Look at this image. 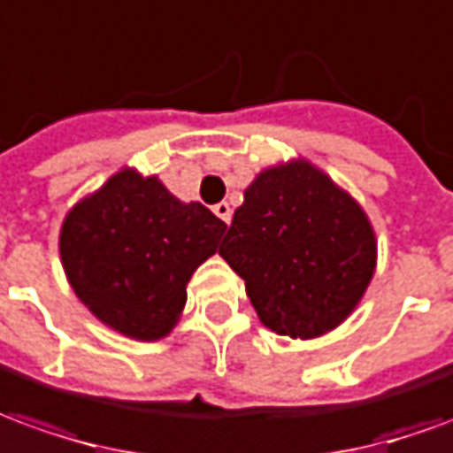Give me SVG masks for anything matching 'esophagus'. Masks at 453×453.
<instances>
[{
  "label": "esophagus",
  "mask_w": 453,
  "mask_h": 453,
  "mask_svg": "<svg viewBox=\"0 0 453 453\" xmlns=\"http://www.w3.org/2000/svg\"><path fill=\"white\" fill-rule=\"evenodd\" d=\"M213 213H216V216L220 218L223 223H230V220H233V208H230V203H226V201H223V203L213 205Z\"/></svg>",
  "instance_id": "34e87169"
}]
</instances>
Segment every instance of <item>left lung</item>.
I'll return each instance as SVG.
<instances>
[{"instance_id": "left-lung-1", "label": "left lung", "mask_w": 453, "mask_h": 453, "mask_svg": "<svg viewBox=\"0 0 453 453\" xmlns=\"http://www.w3.org/2000/svg\"><path fill=\"white\" fill-rule=\"evenodd\" d=\"M220 257L245 280L259 321L289 338H319L343 324L368 289L378 240L365 211L311 161L255 176Z\"/></svg>"}]
</instances>
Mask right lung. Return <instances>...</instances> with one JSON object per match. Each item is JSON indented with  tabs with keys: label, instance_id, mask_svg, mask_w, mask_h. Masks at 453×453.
Segmentation results:
<instances>
[{
	"label": "right lung",
	"instance_id": "obj_1",
	"mask_svg": "<svg viewBox=\"0 0 453 453\" xmlns=\"http://www.w3.org/2000/svg\"><path fill=\"white\" fill-rule=\"evenodd\" d=\"M226 227L205 205L125 166L68 211L58 250L73 292L103 324L159 341L179 324L186 284Z\"/></svg>",
	"mask_w": 453,
	"mask_h": 453
}]
</instances>
